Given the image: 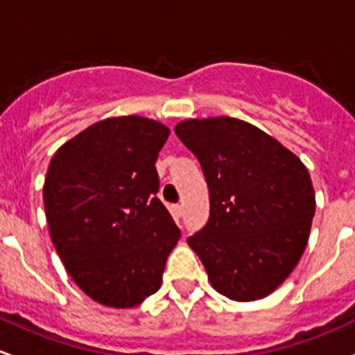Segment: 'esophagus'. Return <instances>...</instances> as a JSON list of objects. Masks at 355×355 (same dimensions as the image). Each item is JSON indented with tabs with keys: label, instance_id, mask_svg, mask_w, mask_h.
Listing matches in <instances>:
<instances>
[{
	"label": "esophagus",
	"instance_id": "obj_1",
	"mask_svg": "<svg viewBox=\"0 0 355 355\" xmlns=\"http://www.w3.org/2000/svg\"><path fill=\"white\" fill-rule=\"evenodd\" d=\"M171 214H173V217L176 218V220H179V218L182 217V207H181V205H173V207H171Z\"/></svg>",
	"mask_w": 355,
	"mask_h": 355
}]
</instances>
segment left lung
Returning <instances> with one entry per match:
<instances>
[{
  "instance_id": "1",
  "label": "left lung",
  "mask_w": 355,
  "mask_h": 355,
  "mask_svg": "<svg viewBox=\"0 0 355 355\" xmlns=\"http://www.w3.org/2000/svg\"><path fill=\"white\" fill-rule=\"evenodd\" d=\"M174 131L198 159L210 195V217L189 248L225 297H265L304 253L316 208L308 169L241 119H188Z\"/></svg>"
}]
</instances>
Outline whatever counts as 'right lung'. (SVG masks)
I'll return each mask as SVG.
<instances>
[{
	"instance_id": "1",
	"label": "right lung",
	"mask_w": 355,
	"mask_h": 355,
	"mask_svg": "<svg viewBox=\"0 0 355 355\" xmlns=\"http://www.w3.org/2000/svg\"><path fill=\"white\" fill-rule=\"evenodd\" d=\"M164 124L121 116L92 124L54 153L44 182L51 239L90 299L133 308L155 294L181 231L157 198Z\"/></svg>"
}]
</instances>
